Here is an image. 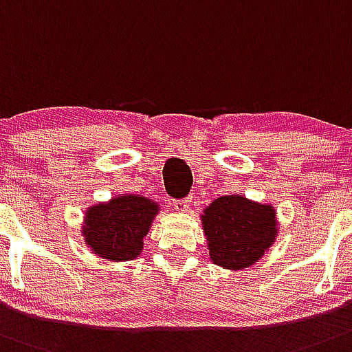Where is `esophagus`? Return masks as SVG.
<instances>
[{"mask_svg": "<svg viewBox=\"0 0 352 352\" xmlns=\"http://www.w3.org/2000/svg\"><path fill=\"white\" fill-rule=\"evenodd\" d=\"M189 204H191V198H180L173 201V207L179 212H186L189 208Z\"/></svg>", "mask_w": 352, "mask_h": 352, "instance_id": "1", "label": "esophagus"}]
</instances>
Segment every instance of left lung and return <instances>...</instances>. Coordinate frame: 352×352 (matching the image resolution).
Listing matches in <instances>:
<instances>
[{
	"label": "left lung",
	"instance_id": "obj_1",
	"mask_svg": "<svg viewBox=\"0 0 352 352\" xmlns=\"http://www.w3.org/2000/svg\"><path fill=\"white\" fill-rule=\"evenodd\" d=\"M201 221L212 261L230 270L258 261L277 235L274 208L239 195L214 199Z\"/></svg>",
	"mask_w": 352,
	"mask_h": 352
}]
</instances>
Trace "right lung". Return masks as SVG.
<instances>
[{
  "mask_svg": "<svg viewBox=\"0 0 352 352\" xmlns=\"http://www.w3.org/2000/svg\"><path fill=\"white\" fill-rule=\"evenodd\" d=\"M157 205L144 196L126 195L87 210L84 236L94 254L112 261L137 258L144 247Z\"/></svg>",
  "mask_w": 352,
  "mask_h": 352,
  "instance_id": "add662e5",
  "label": "right lung"
}]
</instances>
